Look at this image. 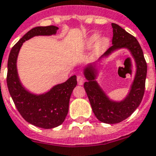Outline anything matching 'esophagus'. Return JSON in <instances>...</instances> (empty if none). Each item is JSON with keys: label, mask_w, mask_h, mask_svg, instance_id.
I'll use <instances>...</instances> for the list:
<instances>
[{"label": "esophagus", "mask_w": 156, "mask_h": 156, "mask_svg": "<svg viewBox=\"0 0 156 156\" xmlns=\"http://www.w3.org/2000/svg\"><path fill=\"white\" fill-rule=\"evenodd\" d=\"M77 81H78V85H82L83 82H84V78L82 75H78L77 76Z\"/></svg>", "instance_id": "1"}]
</instances>
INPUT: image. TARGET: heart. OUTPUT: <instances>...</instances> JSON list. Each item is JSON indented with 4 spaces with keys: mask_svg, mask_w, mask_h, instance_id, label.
I'll return each mask as SVG.
<instances>
[{
    "mask_svg": "<svg viewBox=\"0 0 156 156\" xmlns=\"http://www.w3.org/2000/svg\"><path fill=\"white\" fill-rule=\"evenodd\" d=\"M111 40L108 37L102 36L99 37V34H93L89 37L87 41V46L91 48L95 45L96 50L99 53L104 52L109 47Z\"/></svg>",
    "mask_w": 156,
    "mask_h": 156,
    "instance_id": "obj_1",
    "label": "heart"
}]
</instances>
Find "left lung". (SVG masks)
<instances>
[{
    "mask_svg": "<svg viewBox=\"0 0 156 156\" xmlns=\"http://www.w3.org/2000/svg\"><path fill=\"white\" fill-rule=\"evenodd\" d=\"M113 28L112 46L98 60L107 58L112 52L120 49H127L135 59L136 66L135 78L127 95L122 101H114L109 98L96 81L98 75L97 63L89 64L84 68L83 74L87 82L85 90L90 102L96 118L104 123H119L130 116L138 108L144 94L147 77V62L137 39L119 25L111 24Z\"/></svg>",
    "mask_w": 156,
    "mask_h": 156,
    "instance_id": "left-lung-1",
    "label": "left lung"
}]
</instances>
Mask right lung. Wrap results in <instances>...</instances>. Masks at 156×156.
<instances>
[{"instance_id": "add662e5", "label": "right lung", "mask_w": 156, "mask_h": 156, "mask_svg": "<svg viewBox=\"0 0 156 156\" xmlns=\"http://www.w3.org/2000/svg\"><path fill=\"white\" fill-rule=\"evenodd\" d=\"M58 30L54 25L34 28L12 48L8 59L7 86L17 111L29 123L44 129L54 128L64 122L69 111V98L77 86V77L71 76L66 82L54 86L47 92L35 94L21 84L16 61L20 49L25 41L35 36L54 35Z\"/></svg>"}]
</instances>
